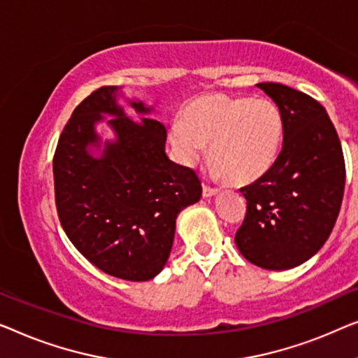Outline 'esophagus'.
<instances>
[{"label":"esophagus","instance_id":"obj_1","mask_svg":"<svg viewBox=\"0 0 358 358\" xmlns=\"http://www.w3.org/2000/svg\"><path fill=\"white\" fill-rule=\"evenodd\" d=\"M217 193H219V188H213V186H209V185L203 186V196H204V198H210V196H214Z\"/></svg>","mask_w":358,"mask_h":358}]
</instances>
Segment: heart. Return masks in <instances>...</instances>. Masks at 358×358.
Returning a JSON list of instances; mask_svg holds the SVG:
<instances>
[{"label":"heart","mask_w":358,"mask_h":358,"mask_svg":"<svg viewBox=\"0 0 358 358\" xmlns=\"http://www.w3.org/2000/svg\"><path fill=\"white\" fill-rule=\"evenodd\" d=\"M284 122L269 99L206 95L191 102L170 129L181 164L194 167L210 144V159L234 183H250L278 159Z\"/></svg>","instance_id":"obj_1"}]
</instances>
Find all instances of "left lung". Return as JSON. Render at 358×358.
Instances as JSON below:
<instances>
[{"label": "left lung", "instance_id": "obj_1", "mask_svg": "<svg viewBox=\"0 0 358 358\" xmlns=\"http://www.w3.org/2000/svg\"><path fill=\"white\" fill-rule=\"evenodd\" d=\"M256 85L280 110L284 143L273 167L240 188L246 214L235 243L250 263L282 271L305 263L328 240L344 196L345 164L323 105L289 85Z\"/></svg>", "mask_w": 358, "mask_h": 358}]
</instances>
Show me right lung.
<instances>
[{"label": "right lung", "mask_w": 358, "mask_h": 358, "mask_svg": "<svg viewBox=\"0 0 358 358\" xmlns=\"http://www.w3.org/2000/svg\"><path fill=\"white\" fill-rule=\"evenodd\" d=\"M117 87L103 85L80 102L59 136L53 157L55 203L68 238L105 274L149 280L167 263L181 209L198 203L203 186L194 170L165 154L167 129L155 118L136 123L117 103ZM138 113L152 108L129 102ZM102 114L117 141L98 147L94 123Z\"/></svg>", "instance_id": "right-lung-1"}]
</instances>
